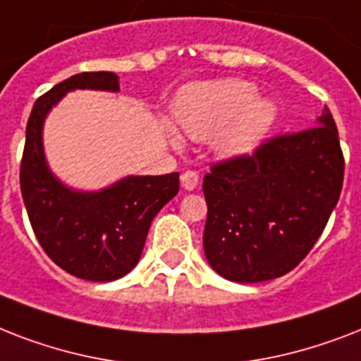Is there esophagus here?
<instances>
[{
  "instance_id": "1",
  "label": "esophagus",
  "mask_w": 361,
  "mask_h": 361,
  "mask_svg": "<svg viewBox=\"0 0 361 361\" xmlns=\"http://www.w3.org/2000/svg\"><path fill=\"white\" fill-rule=\"evenodd\" d=\"M198 181H200V176H198V172H195V170H185V172L181 174V185H183V189H187V191L197 189Z\"/></svg>"
}]
</instances>
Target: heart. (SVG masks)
<instances>
[{
    "mask_svg": "<svg viewBox=\"0 0 361 361\" xmlns=\"http://www.w3.org/2000/svg\"><path fill=\"white\" fill-rule=\"evenodd\" d=\"M176 123L183 133L208 140L219 133L223 153H245L257 146L275 120V106L257 99L245 80H219L187 87L174 104Z\"/></svg>",
    "mask_w": 361,
    "mask_h": 361,
    "instance_id": "b5f03b06",
    "label": "heart"
}]
</instances>
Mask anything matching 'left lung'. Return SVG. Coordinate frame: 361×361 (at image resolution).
<instances>
[{
    "label": "left lung",
    "instance_id": "obj_1",
    "mask_svg": "<svg viewBox=\"0 0 361 361\" xmlns=\"http://www.w3.org/2000/svg\"><path fill=\"white\" fill-rule=\"evenodd\" d=\"M345 157L330 109L319 125L283 133L212 164L204 252L225 279L260 283L294 269L313 249L343 189Z\"/></svg>",
    "mask_w": 361,
    "mask_h": 361
}]
</instances>
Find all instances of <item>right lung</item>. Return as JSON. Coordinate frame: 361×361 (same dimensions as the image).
<instances>
[{
  "mask_svg": "<svg viewBox=\"0 0 361 361\" xmlns=\"http://www.w3.org/2000/svg\"><path fill=\"white\" fill-rule=\"evenodd\" d=\"M118 92L114 73H80L37 99L25 127L20 191L31 228L59 268L86 281H114L140 260L153 217L180 191V174L129 176L101 192H76L48 170L42 153V121L73 90Z\"/></svg>",
  "mask_w": 361,
  "mask_h": 361,
  "instance_id": "add662e5",
  "label": "right lung"
}]
</instances>
